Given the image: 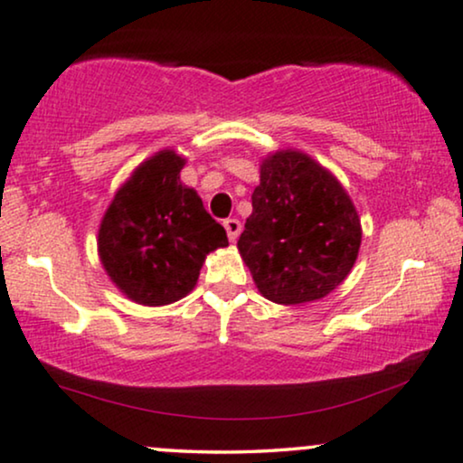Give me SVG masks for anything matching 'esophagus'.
I'll return each mask as SVG.
<instances>
[{
	"mask_svg": "<svg viewBox=\"0 0 463 463\" xmlns=\"http://www.w3.org/2000/svg\"><path fill=\"white\" fill-rule=\"evenodd\" d=\"M223 227H225V232H227V238H230L232 242H236L238 236H240V232H242V225H240V221L238 219H227L225 223H223Z\"/></svg>",
	"mask_w": 463,
	"mask_h": 463,
	"instance_id": "obj_1",
	"label": "esophagus"
}]
</instances>
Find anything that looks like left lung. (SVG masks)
<instances>
[{"instance_id":"left-lung-1","label":"left lung","mask_w":463,"mask_h":463,"mask_svg":"<svg viewBox=\"0 0 463 463\" xmlns=\"http://www.w3.org/2000/svg\"><path fill=\"white\" fill-rule=\"evenodd\" d=\"M250 200L238 250L263 298L285 306L315 302L349 276L362 221L340 180L319 161L293 148L269 153Z\"/></svg>"}]
</instances>
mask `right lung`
I'll return each instance as SVG.
<instances>
[{"instance_id": "add662e5", "label": "right lung", "mask_w": 463, "mask_h": 463, "mask_svg": "<svg viewBox=\"0 0 463 463\" xmlns=\"http://www.w3.org/2000/svg\"><path fill=\"white\" fill-rule=\"evenodd\" d=\"M184 161L172 148L142 161L101 219V266L136 304L178 302L194 291L206 255L230 244L197 191L180 183Z\"/></svg>"}]
</instances>
